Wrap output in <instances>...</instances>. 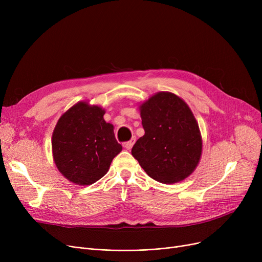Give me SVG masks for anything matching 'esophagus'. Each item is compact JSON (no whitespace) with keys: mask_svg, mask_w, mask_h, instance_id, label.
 <instances>
[{"mask_svg":"<svg viewBox=\"0 0 262 262\" xmlns=\"http://www.w3.org/2000/svg\"><path fill=\"white\" fill-rule=\"evenodd\" d=\"M135 141H136V139L135 138H132L129 141H127V142H125L123 144V146L125 147L126 149H130L132 147H133V145H134V143H135Z\"/></svg>","mask_w":262,"mask_h":262,"instance_id":"1","label":"esophagus"}]
</instances>
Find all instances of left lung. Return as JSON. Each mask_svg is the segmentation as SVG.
I'll use <instances>...</instances> for the list:
<instances>
[{
	"label": "left lung",
	"instance_id": "1",
	"mask_svg": "<svg viewBox=\"0 0 262 262\" xmlns=\"http://www.w3.org/2000/svg\"><path fill=\"white\" fill-rule=\"evenodd\" d=\"M140 116L145 134L132 155L159 183L184 181L202 154L199 124L189 106L171 92H158L140 106Z\"/></svg>",
	"mask_w": 262,
	"mask_h": 262
}]
</instances>
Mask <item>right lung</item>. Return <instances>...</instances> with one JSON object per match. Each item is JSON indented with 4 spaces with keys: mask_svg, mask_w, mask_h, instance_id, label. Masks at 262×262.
I'll return each instance as SVG.
<instances>
[{
    "mask_svg": "<svg viewBox=\"0 0 262 262\" xmlns=\"http://www.w3.org/2000/svg\"><path fill=\"white\" fill-rule=\"evenodd\" d=\"M99 106L79 102L66 112L53 132V157L59 172L76 185H91L107 172L122 150Z\"/></svg>",
    "mask_w": 262,
    "mask_h": 262,
    "instance_id": "1",
    "label": "right lung"
}]
</instances>
